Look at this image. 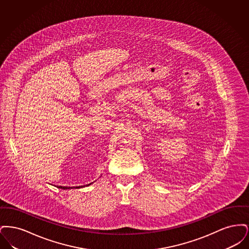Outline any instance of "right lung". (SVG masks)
<instances>
[{"label": "right lung", "instance_id": "obj_1", "mask_svg": "<svg viewBox=\"0 0 249 249\" xmlns=\"http://www.w3.org/2000/svg\"><path fill=\"white\" fill-rule=\"evenodd\" d=\"M91 184H92V183H90V184H89V185H86V186H81V187H75V188H74V187H72V188H71V187H60V186H59V187H58V188H59V189H61V190H71V189H80V188H84V187H88V186H89V185H91Z\"/></svg>", "mask_w": 249, "mask_h": 249}]
</instances>
